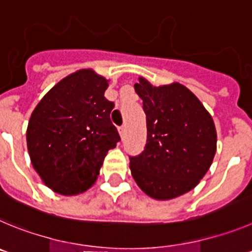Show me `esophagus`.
Instances as JSON below:
<instances>
[{
	"mask_svg": "<svg viewBox=\"0 0 252 252\" xmlns=\"http://www.w3.org/2000/svg\"><path fill=\"white\" fill-rule=\"evenodd\" d=\"M118 130H119V134H121L122 137H123V135L126 134V126H119V128H118Z\"/></svg>",
	"mask_w": 252,
	"mask_h": 252,
	"instance_id": "esophagus-1",
	"label": "esophagus"
}]
</instances>
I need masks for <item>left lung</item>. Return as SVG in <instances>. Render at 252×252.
Here are the masks:
<instances>
[{"label":"left lung","mask_w":252,"mask_h":252,"mask_svg":"<svg viewBox=\"0 0 252 252\" xmlns=\"http://www.w3.org/2000/svg\"><path fill=\"white\" fill-rule=\"evenodd\" d=\"M134 89L147 115V144L130 157L131 176L146 194L168 201L191 191L210 169L217 146L214 119L180 83L154 87L139 76Z\"/></svg>","instance_id":"obj_1"}]
</instances>
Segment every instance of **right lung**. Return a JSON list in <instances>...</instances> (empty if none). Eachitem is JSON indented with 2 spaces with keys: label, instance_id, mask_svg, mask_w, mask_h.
Here are the masks:
<instances>
[{
  "label": "right lung",
  "instance_id": "1",
  "mask_svg": "<svg viewBox=\"0 0 252 252\" xmlns=\"http://www.w3.org/2000/svg\"><path fill=\"white\" fill-rule=\"evenodd\" d=\"M109 80L93 69L61 79L38 101L26 131L32 167L63 196L89 189L104 158L121 140L110 122L114 103L104 96Z\"/></svg>",
  "mask_w": 252,
  "mask_h": 252
}]
</instances>
